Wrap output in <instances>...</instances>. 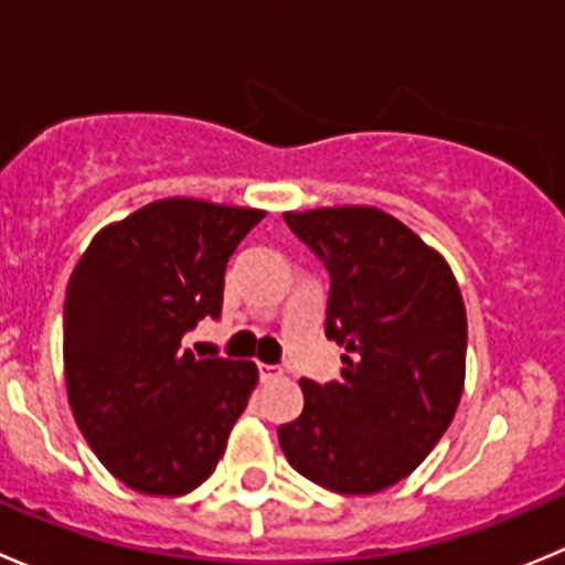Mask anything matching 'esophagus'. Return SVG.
<instances>
[{
    "instance_id": "34e87169",
    "label": "esophagus",
    "mask_w": 565,
    "mask_h": 565,
    "mask_svg": "<svg viewBox=\"0 0 565 565\" xmlns=\"http://www.w3.org/2000/svg\"><path fill=\"white\" fill-rule=\"evenodd\" d=\"M281 369L278 366H270V363H259V377H262V383H270V380H278L281 377Z\"/></svg>"
}]
</instances>
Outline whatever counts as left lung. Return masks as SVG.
<instances>
[{
    "instance_id": "obj_1",
    "label": "left lung",
    "mask_w": 565,
    "mask_h": 565,
    "mask_svg": "<svg viewBox=\"0 0 565 565\" xmlns=\"http://www.w3.org/2000/svg\"><path fill=\"white\" fill-rule=\"evenodd\" d=\"M330 273L324 335L339 383L300 380L303 413L278 426L289 465L339 494L402 481L451 426L465 388L467 317L448 262L377 207L284 213Z\"/></svg>"
}]
</instances>
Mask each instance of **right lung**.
<instances>
[{"label": "right lung", "mask_w": 565, "mask_h": 565, "mask_svg": "<svg viewBox=\"0 0 565 565\" xmlns=\"http://www.w3.org/2000/svg\"><path fill=\"white\" fill-rule=\"evenodd\" d=\"M262 210L161 199L95 235L65 292L73 418L125 487L177 498L213 476L259 372L180 350L218 317L226 262Z\"/></svg>", "instance_id": "add662e5"}]
</instances>
